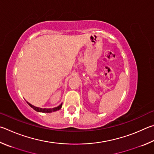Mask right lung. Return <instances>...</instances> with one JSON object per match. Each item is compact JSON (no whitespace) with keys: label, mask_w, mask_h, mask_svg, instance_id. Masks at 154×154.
I'll return each mask as SVG.
<instances>
[{"label":"right lung","mask_w":154,"mask_h":154,"mask_svg":"<svg viewBox=\"0 0 154 154\" xmlns=\"http://www.w3.org/2000/svg\"><path fill=\"white\" fill-rule=\"evenodd\" d=\"M27 103H28V104L29 105V106H30V107H32V108H33L34 110H36V112H44V113H51V112H52L57 111V110L60 109L61 108V106H62V104H61L60 106H59L58 107H55V108H53V109H51V108H49V109L44 108V109H42V108H40V107H35V106H32V104L28 103V102H27Z\"/></svg>","instance_id":"obj_1"}]
</instances>
